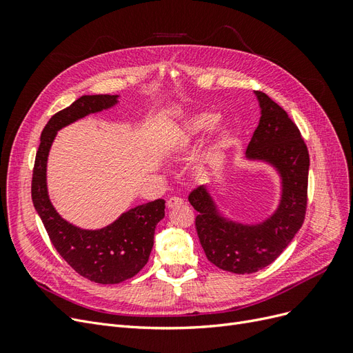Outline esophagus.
<instances>
[{
  "instance_id": "1",
  "label": "esophagus",
  "mask_w": 353,
  "mask_h": 353,
  "mask_svg": "<svg viewBox=\"0 0 353 353\" xmlns=\"http://www.w3.org/2000/svg\"><path fill=\"white\" fill-rule=\"evenodd\" d=\"M183 205H184V200L179 199V197H170V199H168V201H166L168 209H175V208H178V206H183Z\"/></svg>"
}]
</instances>
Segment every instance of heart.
<instances>
[{
    "instance_id": "obj_1",
    "label": "heart",
    "mask_w": 353,
    "mask_h": 353,
    "mask_svg": "<svg viewBox=\"0 0 353 353\" xmlns=\"http://www.w3.org/2000/svg\"><path fill=\"white\" fill-rule=\"evenodd\" d=\"M218 119H219V114L216 112H201L194 114L179 130L175 138L176 147L178 148L191 147L196 141H199L201 137H205L213 128L208 152L205 157H203V163L206 166H215L219 162L222 153L225 152V148L228 147L232 137L231 126L223 122L216 123Z\"/></svg>"
}]
</instances>
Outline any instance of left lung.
Listing matches in <instances>:
<instances>
[{
	"mask_svg": "<svg viewBox=\"0 0 353 353\" xmlns=\"http://www.w3.org/2000/svg\"><path fill=\"white\" fill-rule=\"evenodd\" d=\"M261 119L243 157L244 162L268 165L280 179L275 209L258 222H243L221 210L210 185L190 194L199 215L196 230L206 258L218 268L252 274L272 263L301 230L307 193L309 154L297 126L268 95L254 91Z\"/></svg>",
	"mask_w": 353,
	"mask_h": 353,
	"instance_id": "left-lung-1",
	"label": "left lung"
}]
</instances>
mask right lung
Returning <instances> with one entry per match:
<instances>
[{
    "mask_svg": "<svg viewBox=\"0 0 353 353\" xmlns=\"http://www.w3.org/2000/svg\"><path fill=\"white\" fill-rule=\"evenodd\" d=\"M117 103L119 95H82L52 116L41 134L32 176V201L52 245L74 271L99 284L122 283L143 270L153 249L156 225L165 218V200L138 205L103 228H81L52 206L47 187V162L61 128L88 114L109 110Z\"/></svg>",
    "mask_w": 353,
    "mask_h": 353,
    "instance_id": "right-lung-1",
    "label": "right lung"
}]
</instances>
